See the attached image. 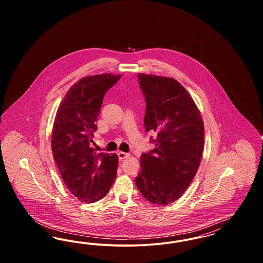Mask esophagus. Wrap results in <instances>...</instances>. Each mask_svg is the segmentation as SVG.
Here are the masks:
<instances>
[{
    "label": "esophagus",
    "instance_id": "esophagus-1",
    "mask_svg": "<svg viewBox=\"0 0 263 263\" xmlns=\"http://www.w3.org/2000/svg\"><path fill=\"white\" fill-rule=\"evenodd\" d=\"M117 155H118L119 160H124V159H127V158L130 156V154H128V153H124V152H118V153H117Z\"/></svg>",
    "mask_w": 263,
    "mask_h": 263
}]
</instances>
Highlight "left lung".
<instances>
[{"label": "left lung", "mask_w": 263, "mask_h": 263, "mask_svg": "<svg viewBox=\"0 0 263 263\" xmlns=\"http://www.w3.org/2000/svg\"><path fill=\"white\" fill-rule=\"evenodd\" d=\"M146 100L144 125L156 148L142 154L135 183L144 198L167 205L182 196L196 175L204 146V124L194 100L176 80L138 74Z\"/></svg>", "instance_id": "1"}]
</instances>
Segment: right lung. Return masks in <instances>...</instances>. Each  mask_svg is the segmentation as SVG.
I'll list each match as a JSON object with an SVG mask.
<instances>
[{
	"label": "right lung",
	"instance_id": "add662e5",
	"mask_svg": "<svg viewBox=\"0 0 263 263\" xmlns=\"http://www.w3.org/2000/svg\"><path fill=\"white\" fill-rule=\"evenodd\" d=\"M121 75L102 74L79 80L67 91L55 116L51 147L54 161L70 192L82 202L102 199L116 178V154L91 148L105 92Z\"/></svg>",
	"mask_w": 263,
	"mask_h": 263
}]
</instances>
